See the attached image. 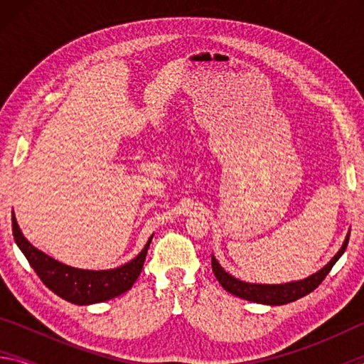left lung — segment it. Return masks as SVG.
<instances>
[{
    "mask_svg": "<svg viewBox=\"0 0 364 364\" xmlns=\"http://www.w3.org/2000/svg\"><path fill=\"white\" fill-rule=\"evenodd\" d=\"M348 239H350V231L347 232V236H345V241L342 244V247L338 249L337 254L331 258V262L328 264H324L321 269L316 271V273H313L305 279L284 282V284H257V282H245L234 278L232 274L228 273V271L221 267L213 255H212V269L215 276H217L221 287H223L226 292L236 295L239 299L255 301V304L271 305V306L286 305V304H291V301L305 297V295L313 292L319 284H321L323 279L329 274V271L337 263L338 258L343 255V252L348 245Z\"/></svg>",
    "mask_w": 364,
    "mask_h": 364,
    "instance_id": "obj_1",
    "label": "left lung"
}]
</instances>
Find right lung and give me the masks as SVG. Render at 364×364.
Returning <instances> with one entry per match:
<instances>
[{
    "label": "right lung",
    "instance_id": "1",
    "mask_svg": "<svg viewBox=\"0 0 364 364\" xmlns=\"http://www.w3.org/2000/svg\"><path fill=\"white\" fill-rule=\"evenodd\" d=\"M12 234L17 247L30 263V267L38 274L49 291H53L60 299L75 305H91L119 297V295L130 291L138 276L143 269L147 249L152 241L154 234L144 245V249L133 258V260L110 269H80L69 264L54 260L45 252L36 249L23 236L16 215L12 212Z\"/></svg>",
    "mask_w": 364,
    "mask_h": 364
}]
</instances>
